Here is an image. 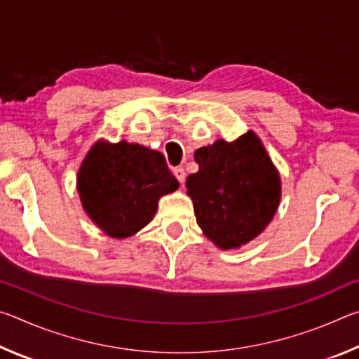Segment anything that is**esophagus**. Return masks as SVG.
<instances>
[{
  "mask_svg": "<svg viewBox=\"0 0 359 359\" xmlns=\"http://www.w3.org/2000/svg\"><path fill=\"white\" fill-rule=\"evenodd\" d=\"M172 172H174V175H175V179H177L182 185H184V182H185V171H184V168H174L172 169Z\"/></svg>",
  "mask_w": 359,
  "mask_h": 359,
  "instance_id": "34e87169",
  "label": "esophagus"
}]
</instances>
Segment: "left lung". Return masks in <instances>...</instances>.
I'll return each mask as SVG.
<instances>
[{
	"label": "left lung",
	"mask_w": 359,
	"mask_h": 359,
	"mask_svg": "<svg viewBox=\"0 0 359 359\" xmlns=\"http://www.w3.org/2000/svg\"><path fill=\"white\" fill-rule=\"evenodd\" d=\"M199 171L187 177V194L205 238L236 250L263 233L282 198V180L257 133L217 139L194 151Z\"/></svg>",
	"instance_id": "left-lung-1"
}]
</instances>
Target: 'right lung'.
I'll return each instance as SVG.
<instances>
[{"label":"right lung","mask_w":359,"mask_h":359,"mask_svg":"<svg viewBox=\"0 0 359 359\" xmlns=\"http://www.w3.org/2000/svg\"><path fill=\"white\" fill-rule=\"evenodd\" d=\"M76 185L90 220L111 238L126 239L147 226L160 198L177 190L179 182L160 151L98 139L79 168Z\"/></svg>","instance_id":"right-lung-1"}]
</instances>
